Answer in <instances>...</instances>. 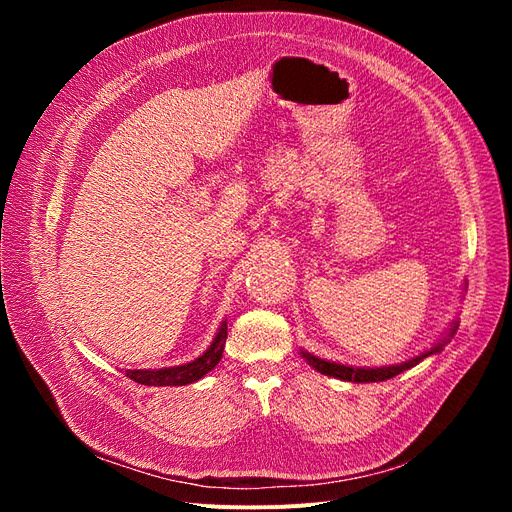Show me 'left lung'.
<instances>
[{
  "label": "left lung",
  "mask_w": 512,
  "mask_h": 512,
  "mask_svg": "<svg viewBox=\"0 0 512 512\" xmlns=\"http://www.w3.org/2000/svg\"><path fill=\"white\" fill-rule=\"evenodd\" d=\"M468 286V284H466ZM457 320L453 322V327L446 331V335L442 339H438V344H433L429 350L421 352L418 356H414V359H408L404 363L399 365H386V367H352V365H342V363H333V361H324L320 359V356L307 352V350H301V356L303 359L312 365L314 369H318L320 374L324 376H331V378H337V380H346V382H382V380H389V378H395L397 374H401V371H406L414 365L421 363L423 359H427L429 354L433 352H440L448 342H451V337L455 335L457 331Z\"/></svg>",
  "instance_id": "1"
}]
</instances>
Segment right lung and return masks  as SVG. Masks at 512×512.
Masks as SVG:
<instances>
[{
	"instance_id": "right-lung-1",
	"label": "right lung",
	"mask_w": 512,
	"mask_h": 512,
	"mask_svg": "<svg viewBox=\"0 0 512 512\" xmlns=\"http://www.w3.org/2000/svg\"><path fill=\"white\" fill-rule=\"evenodd\" d=\"M226 320L220 324L218 333H215L211 346L194 359L192 363L177 365V367H164V369H128L126 376L138 384H147V386H183V384H192L200 378H205L209 371L220 363L224 344H226Z\"/></svg>"
}]
</instances>
